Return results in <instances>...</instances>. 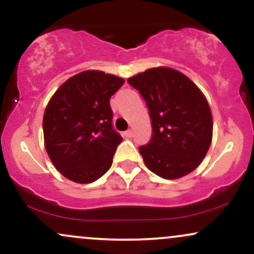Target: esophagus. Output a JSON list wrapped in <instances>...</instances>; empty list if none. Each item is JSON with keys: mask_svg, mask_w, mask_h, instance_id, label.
I'll return each instance as SVG.
<instances>
[{"mask_svg": "<svg viewBox=\"0 0 254 254\" xmlns=\"http://www.w3.org/2000/svg\"><path fill=\"white\" fill-rule=\"evenodd\" d=\"M124 136L127 137V138H130V137H132V130H127V131H125Z\"/></svg>", "mask_w": 254, "mask_h": 254, "instance_id": "34e87169", "label": "esophagus"}]
</instances>
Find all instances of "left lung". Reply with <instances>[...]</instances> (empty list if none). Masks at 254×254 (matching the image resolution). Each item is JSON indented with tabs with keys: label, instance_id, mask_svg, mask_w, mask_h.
I'll list each match as a JSON object with an SVG mask.
<instances>
[{
	"label": "left lung",
	"instance_id": "obj_1",
	"mask_svg": "<svg viewBox=\"0 0 254 254\" xmlns=\"http://www.w3.org/2000/svg\"><path fill=\"white\" fill-rule=\"evenodd\" d=\"M127 82L141 93L149 110L153 136L138 148L145 166L164 179L196 170L212 138L211 111L200 89L167 66L148 69Z\"/></svg>",
	"mask_w": 254,
	"mask_h": 254
}]
</instances>
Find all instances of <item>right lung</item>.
Segmentation results:
<instances>
[{
    "mask_svg": "<svg viewBox=\"0 0 254 254\" xmlns=\"http://www.w3.org/2000/svg\"><path fill=\"white\" fill-rule=\"evenodd\" d=\"M122 77L86 70L66 80L45 109L44 142L52 164L78 184L93 183L110 170L123 141L113 129L110 98Z\"/></svg>",
    "mask_w": 254,
    "mask_h": 254,
    "instance_id": "add662e5",
    "label": "right lung"
}]
</instances>
